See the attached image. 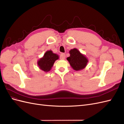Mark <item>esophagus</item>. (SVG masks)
Returning <instances> with one entry per match:
<instances>
[{
	"instance_id": "obj_1",
	"label": "esophagus",
	"mask_w": 124,
	"mask_h": 124,
	"mask_svg": "<svg viewBox=\"0 0 124 124\" xmlns=\"http://www.w3.org/2000/svg\"><path fill=\"white\" fill-rule=\"evenodd\" d=\"M60 57H61V59H65L66 58V55L65 54L62 53L61 54V56H60Z\"/></svg>"
}]
</instances>
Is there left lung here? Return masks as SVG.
Returning <instances> with one entry per match:
<instances>
[{
    "label": "left lung",
    "mask_w": 124,
    "mask_h": 124,
    "mask_svg": "<svg viewBox=\"0 0 124 124\" xmlns=\"http://www.w3.org/2000/svg\"><path fill=\"white\" fill-rule=\"evenodd\" d=\"M70 56L67 58L72 69L76 71L84 69L88 62L85 55L82 54L77 48H74L69 51Z\"/></svg>",
    "instance_id": "1"
}]
</instances>
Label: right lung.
I'll list each match as a JSON object with an SVG mask.
<instances>
[{
	"instance_id": "obj_1",
	"label": "right lung",
	"mask_w": 124,
	"mask_h": 124,
	"mask_svg": "<svg viewBox=\"0 0 124 124\" xmlns=\"http://www.w3.org/2000/svg\"><path fill=\"white\" fill-rule=\"evenodd\" d=\"M58 59L59 56L57 54L53 53L51 50L47 51L43 57L37 62V65L41 70L46 72H48L51 70L55 62Z\"/></svg>"
}]
</instances>
